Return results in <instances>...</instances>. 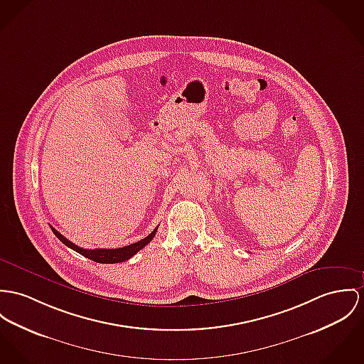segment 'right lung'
I'll return each instance as SVG.
<instances>
[{
    "label": "right lung",
    "mask_w": 364,
    "mask_h": 364,
    "mask_svg": "<svg viewBox=\"0 0 364 364\" xmlns=\"http://www.w3.org/2000/svg\"><path fill=\"white\" fill-rule=\"evenodd\" d=\"M51 227V225H50ZM53 232L55 234L56 238L59 241H62L66 247H69L70 250L83 255L84 257H88L97 263H120V262H124L127 259H130L132 256H134L137 252L141 251L145 245H148L151 242V240L155 237L156 231H158V227L149 234L146 235L145 238L140 240L139 242H134L132 245H127V247H123V248H114V250H84L77 247L76 244L70 242L68 238H65L60 232H58L54 227H51Z\"/></svg>",
    "instance_id": "add662e5"
}]
</instances>
